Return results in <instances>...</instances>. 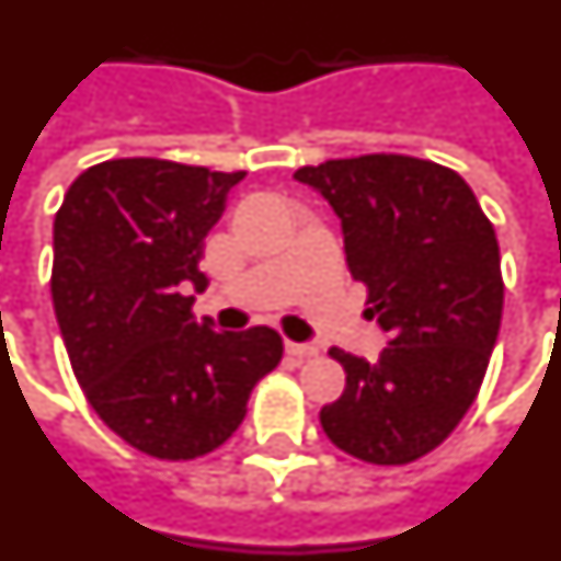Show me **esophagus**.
<instances>
[{
  "mask_svg": "<svg viewBox=\"0 0 561 561\" xmlns=\"http://www.w3.org/2000/svg\"><path fill=\"white\" fill-rule=\"evenodd\" d=\"M285 351H288V356H296V359H310V356H317L319 347L317 345H299V342H285Z\"/></svg>",
  "mask_w": 561,
  "mask_h": 561,
  "instance_id": "1",
  "label": "esophagus"
}]
</instances>
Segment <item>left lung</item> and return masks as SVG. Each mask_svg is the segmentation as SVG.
<instances>
[{"instance_id": "8db88e82", "label": "left lung", "mask_w": 561, "mask_h": 561, "mask_svg": "<svg viewBox=\"0 0 561 561\" xmlns=\"http://www.w3.org/2000/svg\"><path fill=\"white\" fill-rule=\"evenodd\" d=\"M296 179L342 219L365 317L390 336L376 362L331 347L345 393L322 408V431L362 462H416L482 388L505 299L496 230L468 182L431 159L365 153L305 164Z\"/></svg>"}]
</instances>
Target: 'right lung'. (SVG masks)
I'll return each mask as SVG.
<instances>
[{"label": "right lung", "instance_id": "obj_1", "mask_svg": "<svg viewBox=\"0 0 561 561\" xmlns=\"http://www.w3.org/2000/svg\"><path fill=\"white\" fill-rule=\"evenodd\" d=\"M244 171L107 159L79 173L54 219L50 296L70 368L96 416L153 459H196L233 436L253 385L282 359L273 328L216 333L191 313L205 237Z\"/></svg>", "mask_w": 561, "mask_h": 561}]
</instances>
